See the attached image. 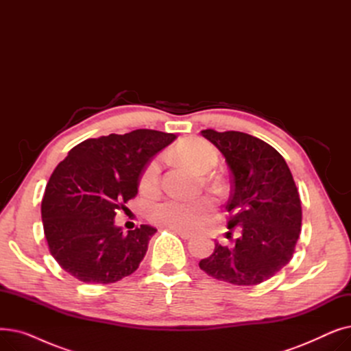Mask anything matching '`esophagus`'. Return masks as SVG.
<instances>
[{
  "label": "esophagus",
  "mask_w": 351,
  "mask_h": 351,
  "mask_svg": "<svg viewBox=\"0 0 351 351\" xmlns=\"http://www.w3.org/2000/svg\"><path fill=\"white\" fill-rule=\"evenodd\" d=\"M176 234H179L182 239H186V241H188V239H192L193 237V234L192 233H189V232H185V230H180V229H172Z\"/></svg>",
  "instance_id": "esophagus-1"
}]
</instances>
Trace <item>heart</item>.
Masks as SVG:
<instances>
[{"label":"heart","mask_w":351,"mask_h":351,"mask_svg":"<svg viewBox=\"0 0 351 351\" xmlns=\"http://www.w3.org/2000/svg\"><path fill=\"white\" fill-rule=\"evenodd\" d=\"M175 156L188 165L189 168L197 172L210 171L217 162L216 151L213 146L202 139H189L176 146ZM160 172L159 159L152 160L146 166L141 176V188L145 192H154L158 186V179ZM213 209L212 202L206 197L182 200L175 197L163 199L156 202L149 208V219L155 225L180 229V230H196L205 223V220Z\"/></svg>","instance_id":"obj_1"}]
</instances>
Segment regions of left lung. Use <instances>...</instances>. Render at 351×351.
<instances>
[{"label":"left lung","instance_id":"1","mask_svg":"<svg viewBox=\"0 0 351 351\" xmlns=\"http://www.w3.org/2000/svg\"><path fill=\"white\" fill-rule=\"evenodd\" d=\"M200 134L226 159L232 173L228 225L242 236L230 247L216 242L199 267L232 285H259L290 262L298 243L302 205L296 183L283 156L265 141L236 131Z\"/></svg>","mask_w":351,"mask_h":351}]
</instances>
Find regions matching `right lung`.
<instances>
[{
	"mask_svg": "<svg viewBox=\"0 0 351 351\" xmlns=\"http://www.w3.org/2000/svg\"><path fill=\"white\" fill-rule=\"evenodd\" d=\"M176 139L175 134L136 129L73 146L52 172L41 204L49 252L84 283H115L132 274L156 229L122 232L117 210L138 193L146 165Z\"/></svg>",
	"mask_w": 351,
	"mask_h": 351,
	"instance_id": "add662e5",
	"label": "right lung"
}]
</instances>
